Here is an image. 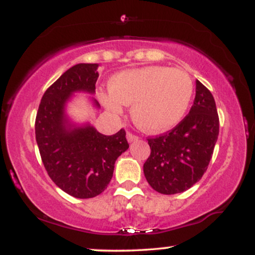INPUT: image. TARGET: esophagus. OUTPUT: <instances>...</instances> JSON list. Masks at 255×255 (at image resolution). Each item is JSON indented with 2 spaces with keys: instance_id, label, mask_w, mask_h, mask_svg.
I'll return each instance as SVG.
<instances>
[{
  "instance_id": "obj_1",
  "label": "esophagus",
  "mask_w": 255,
  "mask_h": 255,
  "mask_svg": "<svg viewBox=\"0 0 255 255\" xmlns=\"http://www.w3.org/2000/svg\"><path fill=\"white\" fill-rule=\"evenodd\" d=\"M139 139L136 135H134L133 133H130V131H127V140L128 142H133V141H136V140Z\"/></svg>"
}]
</instances>
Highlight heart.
I'll use <instances>...</instances> for the list:
<instances>
[{"instance_id":"obj_1","label":"heart","mask_w":255,"mask_h":255,"mask_svg":"<svg viewBox=\"0 0 255 255\" xmlns=\"http://www.w3.org/2000/svg\"><path fill=\"white\" fill-rule=\"evenodd\" d=\"M193 81L178 68L150 66L120 72L110 79L103 103L113 114L131 105V119L147 133L170 130L182 121L193 96Z\"/></svg>"}]
</instances>
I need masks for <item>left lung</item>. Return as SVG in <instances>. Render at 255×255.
Listing matches in <instances>:
<instances>
[{
	"mask_svg": "<svg viewBox=\"0 0 255 255\" xmlns=\"http://www.w3.org/2000/svg\"><path fill=\"white\" fill-rule=\"evenodd\" d=\"M195 98L188 115L171 130L148 137L151 154L144 164L146 180L160 194L189 189L203 177L213 154L219 119L212 93L195 81Z\"/></svg>",
	"mask_w": 255,
	"mask_h": 255,
	"instance_id": "obj_1",
	"label": "left lung"
}]
</instances>
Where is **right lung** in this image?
<instances>
[{"label":"right lung","instance_id":"right-lung-1","mask_svg":"<svg viewBox=\"0 0 255 255\" xmlns=\"http://www.w3.org/2000/svg\"><path fill=\"white\" fill-rule=\"evenodd\" d=\"M97 69V63H79L64 72L43 95L34 126L48 175L63 192L79 199L104 192L116 159L129 147L125 129L103 135L90 124L79 126L67 115V103L75 92L95 95ZM92 102L101 108L95 98Z\"/></svg>","mask_w":255,"mask_h":255}]
</instances>
